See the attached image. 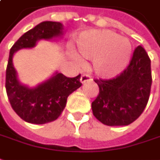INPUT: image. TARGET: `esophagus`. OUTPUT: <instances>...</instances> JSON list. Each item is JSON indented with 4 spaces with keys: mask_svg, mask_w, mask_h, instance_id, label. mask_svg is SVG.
Masks as SVG:
<instances>
[{
    "mask_svg": "<svg viewBox=\"0 0 160 160\" xmlns=\"http://www.w3.org/2000/svg\"><path fill=\"white\" fill-rule=\"evenodd\" d=\"M89 80H92V79L88 74H83V75H81V77H80V82L82 84H84V83H86L87 81H89Z\"/></svg>",
    "mask_w": 160,
    "mask_h": 160,
    "instance_id": "esophagus-1",
    "label": "esophagus"
}]
</instances>
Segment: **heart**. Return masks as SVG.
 <instances>
[{
  "mask_svg": "<svg viewBox=\"0 0 160 160\" xmlns=\"http://www.w3.org/2000/svg\"><path fill=\"white\" fill-rule=\"evenodd\" d=\"M80 56L94 60L95 74L103 79H112L125 69L131 55V45L128 39L107 30L84 31L77 38ZM72 58L77 63L81 61L76 54Z\"/></svg>",
  "mask_w": 160,
  "mask_h": 160,
  "instance_id": "1",
  "label": "heart"
}]
</instances>
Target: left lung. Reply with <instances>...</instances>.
Here are the masks:
<instances>
[{"mask_svg": "<svg viewBox=\"0 0 160 160\" xmlns=\"http://www.w3.org/2000/svg\"><path fill=\"white\" fill-rule=\"evenodd\" d=\"M94 81L99 86V94L92 102L94 117L105 125H129L140 117L148 102L152 81L151 59L139 45L120 75Z\"/></svg>", "mask_w": 160, "mask_h": 160, "instance_id": "obj_1", "label": "left lung"}]
</instances>
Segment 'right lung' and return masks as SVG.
Here are the masks:
<instances>
[{"label":"right lung","mask_w":160,"mask_h":160,"mask_svg":"<svg viewBox=\"0 0 160 160\" xmlns=\"http://www.w3.org/2000/svg\"><path fill=\"white\" fill-rule=\"evenodd\" d=\"M64 26L58 22L45 21L22 35L9 52L6 70V91L12 108L27 122L44 124L55 121L66 105L67 97L81 86L80 74L67 78L56 72L50 79L36 87L22 84L13 65L14 54L30 49L44 39L51 40L63 35Z\"/></svg>","instance_id":"add662e5"}]
</instances>
